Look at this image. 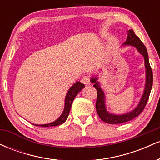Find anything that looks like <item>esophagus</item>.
I'll return each mask as SVG.
<instances>
[{
	"mask_svg": "<svg viewBox=\"0 0 160 160\" xmlns=\"http://www.w3.org/2000/svg\"><path fill=\"white\" fill-rule=\"evenodd\" d=\"M81 82L83 84H85V85H88V84L90 83V78H88V77H83L82 78Z\"/></svg>",
	"mask_w": 160,
	"mask_h": 160,
	"instance_id": "34e87169",
	"label": "esophagus"
}]
</instances>
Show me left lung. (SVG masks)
<instances>
[{
	"mask_svg": "<svg viewBox=\"0 0 160 160\" xmlns=\"http://www.w3.org/2000/svg\"><path fill=\"white\" fill-rule=\"evenodd\" d=\"M123 44L134 46V47H136L138 50L144 57L145 68H146V85H145L144 94H143L142 98H141L137 108L134 111L129 112V113L118 116L111 114V113H109L106 111L105 105H104V94L103 91L101 89L98 82H96L97 78H92L91 82H95V85L93 86L97 90V99L96 104H95L96 111L101 120L110 124L123 123V122L133 120L134 118H135L140 114L141 112L144 111L145 106L148 103L150 91H151L152 89V86H153V71H152V68L150 65L148 51H147V49L144 43L139 39L138 37L135 35V32L132 30H129L128 32L127 39H126V41Z\"/></svg>",
	"mask_w": 160,
	"mask_h": 160,
	"instance_id": "8db88e82",
	"label": "left lung"
}]
</instances>
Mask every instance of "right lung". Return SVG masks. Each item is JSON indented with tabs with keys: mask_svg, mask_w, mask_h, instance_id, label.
<instances>
[{
	"mask_svg": "<svg viewBox=\"0 0 160 160\" xmlns=\"http://www.w3.org/2000/svg\"><path fill=\"white\" fill-rule=\"evenodd\" d=\"M83 87H85V85L82 84L80 82H77L71 87V89H69L67 95H66L65 98V109H64L63 113L61 115V117L56 120L54 122H51L49 124H44V125H35L37 126H42V127H48V126H59L62 123L65 122L67 120L68 117L70 113V110H71V104H72L73 101L77 95L78 94V92H80Z\"/></svg>",
	"mask_w": 160,
	"mask_h": 160,
	"instance_id": "obj_1",
	"label": "right lung"
}]
</instances>
